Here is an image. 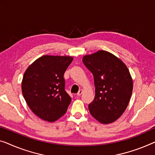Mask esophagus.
I'll return each mask as SVG.
<instances>
[{
	"label": "esophagus",
	"instance_id": "obj_1",
	"mask_svg": "<svg viewBox=\"0 0 155 155\" xmlns=\"http://www.w3.org/2000/svg\"><path fill=\"white\" fill-rule=\"evenodd\" d=\"M83 92H84V91H83V89H80L79 91H78V92L77 95H78V96H81V94H82Z\"/></svg>",
	"mask_w": 155,
	"mask_h": 155
}]
</instances>
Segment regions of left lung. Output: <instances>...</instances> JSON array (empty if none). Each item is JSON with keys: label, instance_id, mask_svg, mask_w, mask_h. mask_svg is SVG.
Masks as SVG:
<instances>
[{"label": "left lung", "instance_id": "1", "mask_svg": "<svg viewBox=\"0 0 155 155\" xmlns=\"http://www.w3.org/2000/svg\"><path fill=\"white\" fill-rule=\"evenodd\" d=\"M82 61L93 74L95 87L89 111L100 123H112L123 114L132 93L133 80L127 67L119 58L104 50L85 55Z\"/></svg>", "mask_w": 155, "mask_h": 155}]
</instances>
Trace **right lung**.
<instances>
[{"label": "right lung", "mask_w": 155, "mask_h": 155, "mask_svg": "<svg viewBox=\"0 0 155 155\" xmlns=\"http://www.w3.org/2000/svg\"><path fill=\"white\" fill-rule=\"evenodd\" d=\"M73 61L69 55H42L25 71L21 90L37 116L53 122L65 114L71 97L64 91V73Z\"/></svg>", "instance_id": "obj_1"}]
</instances>
